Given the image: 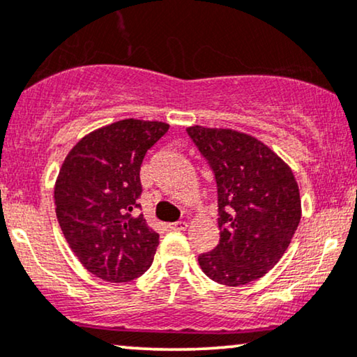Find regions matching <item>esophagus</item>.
Masks as SVG:
<instances>
[{"instance_id":"1","label":"esophagus","mask_w":357,"mask_h":357,"mask_svg":"<svg viewBox=\"0 0 357 357\" xmlns=\"http://www.w3.org/2000/svg\"><path fill=\"white\" fill-rule=\"evenodd\" d=\"M186 227H188V223L184 222V220H179V222H173V223H169L168 225V228L169 230H176V231H181V230H186Z\"/></svg>"}]
</instances>
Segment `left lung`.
Segmentation results:
<instances>
[{
    "instance_id": "8db88e82",
    "label": "left lung",
    "mask_w": 357,
    "mask_h": 357,
    "mask_svg": "<svg viewBox=\"0 0 357 357\" xmlns=\"http://www.w3.org/2000/svg\"><path fill=\"white\" fill-rule=\"evenodd\" d=\"M196 144L217 183L220 240L199 256L207 278L238 287L263 278L282 258L301 222L292 169L255 137L194 126Z\"/></svg>"
}]
</instances>
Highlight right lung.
<instances>
[{
    "instance_id": "add662e5",
    "label": "right lung",
    "mask_w": 357,
    "mask_h": 357,
    "mask_svg": "<svg viewBox=\"0 0 357 357\" xmlns=\"http://www.w3.org/2000/svg\"><path fill=\"white\" fill-rule=\"evenodd\" d=\"M168 129L165 122L123 119L83 137L61 165L56 218L76 258L99 279L132 281L153 263L160 235L134 211L142 161Z\"/></svg>"
}]
</instances>
